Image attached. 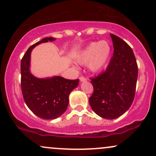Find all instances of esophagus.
<instances>
[{
  "mask_svg": "<svg viewBox=\"0 0 156 156\" xmlns=\"http://www.w3.org/2000/svg\"><path fill=\"white\" fill-rule=\"evenodd\" d=\"M79 79H80V81H86V80H87V78H86V77H84V76H80L79 78Z\"/></svg>",
  "mask_w": 156,
  "mask_h": 156,
  "instance_id": "obj_1",
  "label": "esophagus"
}]
</instances>
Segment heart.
I'll return each mask as SVG.
<instances>
[{
    "label": "heart",
    "mask_w": 156,
    "mask_h": 156,
    "mask_svg": "<svg viewBox=\"0 0 156 156\" xmlns=\"http://www.w3.org/2000/svg\"><path fill=\"white\" fill-rule=\"evenodd\" d=\"M111 55V46L106 41L92 42L83 50L76 58L79 64L88 63L92 72L101 70L108 63Z\"/></svg>",
    "instance_id": "heart-1"
}]
</instances>
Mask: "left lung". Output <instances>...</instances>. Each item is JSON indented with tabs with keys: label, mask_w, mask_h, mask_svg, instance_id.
Here are the masks:
<instances>
[{
	"label": "left lung",
	"mask_w": 156,
	"mask_h": 156,
	"mask_svg": "<svg viewBox=\"0 0 156 156\" xmlns=\"http://www.w3.org/2000/svg\"><path fill=\"white\" fill-rule=\"evenodd\" d=\"M114 54L106 69L94 78L89 104L100 117L112 119L120 117L133 103L138 78V66L131 48L111 34Z\"/></svg>",
	"instance_id": "obj_1"
}]
</instances>
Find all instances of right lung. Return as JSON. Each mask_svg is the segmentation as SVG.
Masks as SVG:
<instances>
[{"instance_id":"add662e5","label":"right lung","mask_w":156,"mask_h":156,"mask_svg":"<svg viewBox=\"0 0 156 156\" xmlns=\"http://www.w3.org/2000/svg\"><path fill=\"white\" fill-rule=\"evenodd\" d=\"M55 38L46 37L27 50L21 60V90L25 103L35 115L43 119H53L65 112L69 94L78 87L79 80H68L61 76L40 79L29 71L31 52L37 44Z\"/></svg>"}]
</instances>
